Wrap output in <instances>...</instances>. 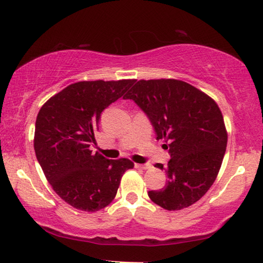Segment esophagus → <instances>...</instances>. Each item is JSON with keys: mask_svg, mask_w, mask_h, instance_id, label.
Masks as SVG:
<instances>
[{"mask_svg": "<svg viewBox=\"0 0 263 263\" xmlns=\"http://www.w3.org/2000/svg\"><path fill=\"white\" fill-rule=\"evenodd\" d=\"M136 168H140V170H147V168H151L149 164H135Z\"/></svg>", "mask_w": 263, "mask_h": 263, "instance_id": "34e87169", "label": "esophagus"}]
</instances>
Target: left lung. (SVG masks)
I'll use <instances>...</instances> for the list:
<instances>
[{
  "mask_svg": "<svg viewBox=\"0 0 263 263\" xmlns=\"http://www.w3.org/2000/svg\"><path fill=\"white\" fill-rule=\"evenodd\" d=\"M123 98L145 111L171 154L166 167L156 165L165 170L166 185L148 192L149 199L167 211L192 206L213 184L224 159L228 132L218 104L176 79L139 80Z\"/></svg>",
  "mask_w": 263,
  "mask_h": 263,
  "instance_id": "obj_1",
  "label": "left lung"
}]
</instances>
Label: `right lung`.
Segmentation results:
<instances>
[{"label": "right lung", "instance_id": "right-lung-1", "mask_svg": "<svg viewBox=\"0 0 263 263\" xmlns=\"http://www.w3.org/2000/svg\"><path fill=\"white\" fill-rule=\"evenodd\" d=\"M135 80L79 81L52 96L35 120L34 152L55 193L71 207L97 212L112 202L122 176L134 163L110 160L96 143L100 114Z\"/></svg>", "mask_w": 263, "mask_h": 263}]
</instances>
